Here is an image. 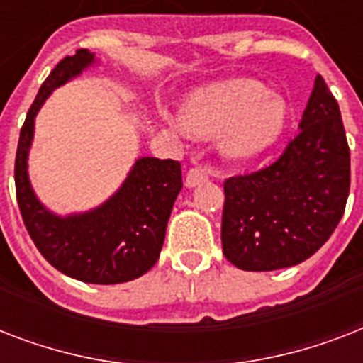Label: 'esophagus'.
I'll return each mask as SVG.
<instances>
[{"label":"esophagus","mask_w":363,"mask_h":363,"mask_svg":"<svg viewBox=\"0 0 363 363\" xmlns=\"http://www.w3.org/2000/svg\"><path fill=\"white\" fill-rule=\"evenodd\" d=\"M207 171L201 169V167H192V169L188 171L186 173V181H184V184H186L188 188H194L198 186L199 182L207 181Z\"/></svg>","instance_id":"1"}]
</instances>
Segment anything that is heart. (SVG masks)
I'll return each mask as SVG.
<instances>
[{
	"label": "heart",
	"mask_w": 363,
	"mask_h": 363,
	"mask_svg": "<svg viewBox=\"0 0 363 363\" xmlns=\"http://www.w3.org/2000/svg\"><path fill=\"white\" fill-rule=\"evenodd\" d=\"M286 124V105L256 81L238 79L196 92L179 113V125L196 137L218 135L224 158L241 162L277 141Z\"/></svg>",
	"instance_id": "heart-1"
}]
</instances>
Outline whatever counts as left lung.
Masks as SVG:
<instances>
[{
  "label": "left lung",
  "instance_id": "left-lung-1",
  "mask_svg": "<svg viewBox=\"0 0 363 363\" xmlns=\"http://www.w3.org/2000/svg\"><path fill=\"white\" fill-rule=\"evenodd\" d=\"M350 150L337 99L315 79L299 133L267 167L224 182L222 250L242 271H275L311 258L345 213Z\"/></svg>",
  "mask_w": 363,
  "mask_h": 363
}]
</instances>
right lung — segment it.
Returning <instances> with one entry per match:
<instances>
[{
    "instance_id": "add662e5",
    "label": "right lung",
    "mask_w": 363,
    "mask_h": 363,
    "mask_svg": "<svg viewBox=\"0 0 363 363\" xmlns=\"http://www.w3.org/2000/svg\"><path fill=\"white\" fill-rule=\"evenodd\" d=\"M94 64L79 48L65 56L43 82L20 130L14 184L24 226L37 250L64 275L92 284H118L145 275L160 258L171 209L182 188L177 160L139 158L121 190L82 215H52L39 203L28 179V152L37 111L54 88Z\"/></svg>"
}]
</instances>
